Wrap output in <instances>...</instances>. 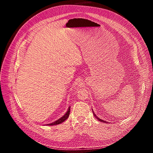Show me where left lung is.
<instances>
[{
	"label": "left lung",
	"instance_id": "left-lung-1",
	"mask_svg": "<svg viewBox=\"0 0 153 153\" xmlns=\"http://www.w3.org/2000/svg\"><path fill=\"white\" fill-rule=\"evenodd\" d=\"M93 115H94V116L97 118V119L98 120V121H101V122H103V123H106V121H103V120H101V119H100L99 117H98L96 115H95V114L94 113V112H93Z\"/></svg>",
	"mask_w": 153,
	"mask_h": 153
}]
</instances>
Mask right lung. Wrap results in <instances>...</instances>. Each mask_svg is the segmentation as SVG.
<instances>
[{
	"mask_svg": "<svg viewBox=\"0 0 153 153\" xmlns=\"http://www.w3.org/2000/svg\"><path fill=\"white\" fill-rule=\"evenodd\" d=\"M70 111H71V107H68V109L67 112L61 118H60V119H58V120L55 121V122L50 123V124H47V125H48V126H53V125H56L60 124V123H63L64 121H65L67 119V118L68 117V116H69Z\"/></svg>",
	"mask_w": 153,
	"mask_h": 153,
	"instance_id": "right-lung-1",
	"label": "right lung"
}]
</instances>
